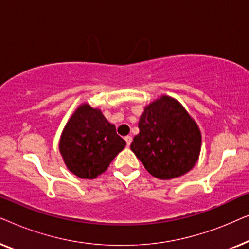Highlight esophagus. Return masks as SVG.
Listing matches in <instances>:
<instances>
[{
  "label": "esophagus",
  "mask_w": 249,
  "mask_h": 249,
  "mask_svg": "<svg viewBox=\"0 0 249 249\" xmlns=\"http://www.w3.org/2000/svg\"><path fill=\"white\" fill-rule=\"evenodd\" d=\"M124 141H125V142H127V146H130L131 142H132V137L131 136H125Z\"/></svg>",
  "instance_id": "esophagus-1"
}]
</instances>
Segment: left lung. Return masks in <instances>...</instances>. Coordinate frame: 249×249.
Instances as JSON below:
<instances>
[{
  "label": "left lung",
  "mask_w": 249,
  "mask_h": 249,
  "mask_svg": "<svg viewBox=\"0 0 249 249\" xmlns=\"http://www.w3.org/2000/svg\"><path fill=\"white\" fill-rule=\"evenodd\" d=\"M138 128L130 148L152 176L162 180L177 178L195 165L202 136L175 98L162 96L146 107Z\"/></svg>",
  "instance_id": "left-lung-1"
}]
</instances>
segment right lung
<instances>
[{"label":"right lung","mask_w":249,"mask_h":249,"mask_svg":"<svg viewBox=\"0 0 249 249\" xmlns=\"http://www.w3.org/2000/svg\"><path fill=\"white\" fill-rule=\"evenodd\" d=\"M125 142L97 108L83 104L68 121L60 139V152L73 175L94 179L103 173Z\"/></svg>","instance_id":"right-lung-1"}]
</instances>
